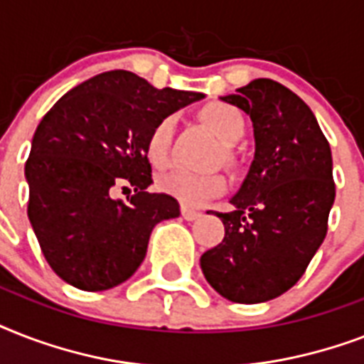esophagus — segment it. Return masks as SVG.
<instances>
[{
	"mask_svg": "<svg viewBox=\"0 0 364 364\" xmlns=\"http://www.w3.org/2000/svg\"><path fill=\"white\" fill-rule=\"evenodd\" d=\"M181 215H183V219H185V221H196V219H198L202 213H200V211H196V210H191V208H183Z\"/></svg>",
	"mask_w": 364,
	"mask_h": 364,
	"instance_id": "34e87169",
	"label": "esophagus"
}]
</instances>
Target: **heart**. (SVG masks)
I'll list each match as a JSON object with an SVG mask.
<instances>
[{"label": "heart", "mask_w": 364, "mask_h": 364, "mask_svg": "<svg viewBox=\"0 0 364 364\" xmlns=\"http://www.w3.org/2000/svg\"><path fill=\"white\" fill-rule=\"evenodd\" d=\"M200 119L210 126V130L225 145H234L245 134V117L238 107L225 102H211L200 109ZM173 117H164L153 126L145 141V156L153 168H166L170 164L171 136H173ZM228 164H234L230 151L225 153ZM160 188L185 205H200L205 200L219 196L227 187L225 177L219 173H194L188 170H173L160 177Z\"/></svg>", "instance_id": "b5f03b06"}]
</instances>
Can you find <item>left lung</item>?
Instances as JSON below:
<instances>
[{
  "instance_id": "1",
  "label": "left lung",
  "mask_w": 364,
  "mask_h": 364,
  "mask_svg": "<svg viewBox=\"0 0 364 364\" xmlns=\"http://www.w3.org/2000/svg\"><path fill=\"white\" fill-rule=\"evenodd\" d=\"M221 100L253 122L255 156L232 210L215 213L225 238L200 266L221 296L257 304L293 287L325 240L333 154L310 107L279 82L255 79Z\"/></svg>"
}]
</instances>
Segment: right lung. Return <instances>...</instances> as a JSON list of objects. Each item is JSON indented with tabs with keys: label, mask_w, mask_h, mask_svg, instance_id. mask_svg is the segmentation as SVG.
Listing matches in <instances>:
<instances>
[{
	"label": "right lung",
	"mask_w": 364,
	"mask_h": 364,
	"mask_svg": "<svg viewBox=\"0 0 364 364\" xmlns=\"http://www.w3.org/2000/svg\"><path fill=\"white\" fill-rule=\"evenodd\" d=\"M202 98L113 70L71 88L43 117L24 168L28 219L65 283L82 291L121 285L145 259L153 228L179 217L173 196L147 193L145 141L160 119ZM128 186V203L114 198Z\"/></svg>",
	"instance_id": "obj_1"
}]
</instances>
